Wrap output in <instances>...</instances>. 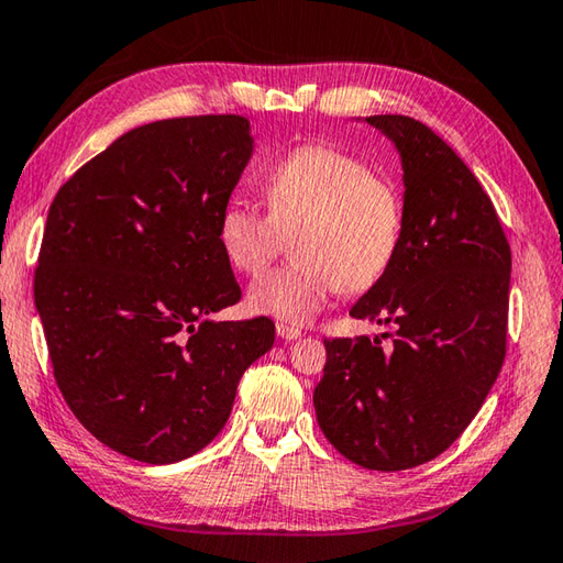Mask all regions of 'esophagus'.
Here are the masks:
<instances>
[{"label": "esophagus", "instance_id": "esophagus-1", "mask_svg": "<svg viewBox=\"0 0 563 563\" xmlns=\"http://www.w3.org/2000/svg\"><path fill=\"white\" fill-rule=\"evenodd\" d=\"M277 335L282 341H296V338H301V331L294 325H286V323H277Z\"/></svg>", "mask_w": 563, "mask_h": 563}]
</instances>
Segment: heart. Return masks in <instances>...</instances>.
Instances as JSON below:
<instances>
[{
    "label": "heart",
    "instance_id": "obj_1",
    "mask_svg": "<svg viewBox=\"0 0 563 563\" xmlns=\"http://www.w3.org/2000/svg\"><path fill=\"white\" fill-rule=\"evenodd\" d=\"M264 213L245 198H228L216 242L232 269L254 277L277 257L282 232H292L289 267L250 286L254 313L306 323L338 291L373 289L405 242V196L395 178L333 144H303L264 174Z\"/></svg>",
    "mask_w": 563,
    "mask_h": 563
}]
</instances>
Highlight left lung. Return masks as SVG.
I'll return each mask as SVG.
<instances>
[{
  "instance_id": "8db88e82",
  "label": "left lung",
  "mask_w": 563,
  "mask_h": 563,
  "mask_svg": "<svg viewBox=\"0 0 563 563\" xmlns=\"http://www.w3.org/2000/svg\"><path fill=\"white\" fill-rule=\"evenodd\" d=\"M395 144L405 242L350 316L389 325L325 343L313 389L325 439L369 471H407L446 451L500 375L510 245L478 178L441 136L405 114L365 117Z\"/></svg>"
}]
</instances>
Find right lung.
Returning a JSON list of instances; mask_svg holds the SVG:
<instances>
[{
  "instance_id": "obj_1",
  "label": "right lung",
  "mask_w": 563,
  "mask_h": 563,
  "mask_svg": "<svg viewBox=\"0 0 563 563\" xmlns=\"http://www.w3.org/2000/svg\"><path fill=\"white\" fill-rule=\"evenodd\" d=\"M254 152L240 114L142 124L53 198L34 301L70 411L126 459L184 461L225 427L238 382L274 345L240 301L216 220Z\"/></svg>"
}]
</instances>
